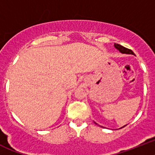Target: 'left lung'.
Instances as JSON below:
<instances>
[{
    "label": "left lung",
    "instance_id": "obj_1",
    "mask_svg": "<svg viewBox=\"0 0 155 155\" xmlns=\"http://www.w3.org/2000/svg\"><path fill=\"white\" fill-rule=\"evenodd\" d=\"M114 46H115V48H116L117 50H118V51H120L122 54H134V53L133 51H132L131 50L128 49V48H124L123 46L120 45V44H114ZM95 123H96V122H95ZM96 124H97V123H96ZM124 126H122V127H121L120 129L123 128V127H124ZM101 127H102V126H101Z\"/></svg>",
    "mask_w": 155,
    "mask_h": 155
}]
</instances>
